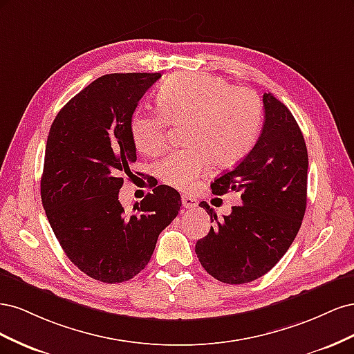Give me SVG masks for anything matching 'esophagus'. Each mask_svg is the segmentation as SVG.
<instances>
[{
	"instance_id": "obj_1",
	"label": "esophagus",
	"mask_w": 354,
	"mask_h": 354,
	"mask_svg": "<svg viewBox=\"0 0 354 354\" xmlns=\"http://www.w3.org/2000/svg\"><path fill=\"white\" fill-rule=\"evenodd\" d=\"M181 203H183V207L185 208H195V207H198V201L195 199V198H192V196H187V195H183L181 196Z\"/></svg>"
}]
</instances>
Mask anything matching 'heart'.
Returning a JSON list of instances; mask_svg holds the SVG:
<instances>
[{
  "mask_svg": "<svg viewBox=\"0 0 354 354\" xmlns=\"http://www.w3.org/2000/svg\"><path fill=\"white\" fill-rule=\"evenodd\" d=\"M156 103L163 116L136 112L130 133L137 151L156 156L167 147L168 122L187 124L189 146L156 167L158 177L177 190L192 189L209 159L218 167L238 162L251 151L261 128L263 103L257 93L211 75H174L159 88Z\"/></svg>",
  "mask_w": 354,
  "mask_h": 354,
  "instance_id": "b5f03b06",
  "label": "heart"
}]
</instances>
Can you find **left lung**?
Wrapping results in <instances>:
<instances>
[{"instance_id": "8db88e82", "label": "left lung", "mask_w": 354, "mask_h": 354, "mask_svg": "<svg viewBox=\"0 0 354 354\" xmlns=\"http://www.w3.org/2000/svg\"><path fill=\"white\" fill-rule=\"evenodd\" d=\"M264 124L252 151L211 185L214 195L239 192L242 203L217 218L207 202L211 226L196 242L198 259L212 277L248 283L272 270L301 227L307 203L308 155L292 113L264 93Z\"/></svg>"}]
</instances>
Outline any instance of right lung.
Returning a JSON list of instances; mask_svg holds the SVG:
<instances>
[{
    "label": "right lung",
    "instance_id": "add662e5",
    "mask_svg": "<svg viewBox=\"0 0 354 354\" xmlns=\"http://www.w3.org/2000/svg\"><path fill=\"white\" fill-rule=\"evenodd\" d=\"M160 73H109L71 99L53 121L41 177V201L68 259L104 283H121L151 260L159 233L181 207L160 185L125 214L118 199L131 176L130 121Z\"/></svg>",
    "mask_w": 354,
    "mask_h": 354
}]
</instances>
